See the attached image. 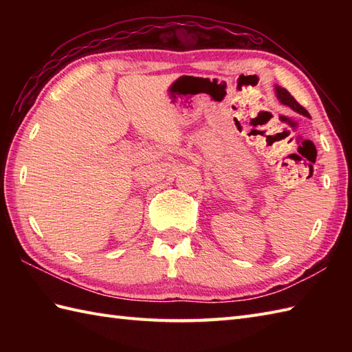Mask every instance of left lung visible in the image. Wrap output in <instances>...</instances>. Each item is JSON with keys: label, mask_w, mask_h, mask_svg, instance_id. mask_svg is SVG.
Wrapping results in <instances>:
<instances>
[{"label": "left lung", "mask_w": 352, "mask_h": 352, "mask_svg": "<svg viewBox=\"0 0 352 352\" xmlns=\"http://www.w3.org/2000/svg\"><path fill=\"white\" fill-rule=\"evenodd\" d=\"M275 95H276V98H278V101H280L281 104H284V106H287V107H290L292 110H295L296 113H301V115H304V116L310 118L309 111L305 110V109L301 106V104L298 102V101L294 98V96H292L284 87L275 86Z\"/></svg>", "instance_id": "8db88e82"}]
</instances>
